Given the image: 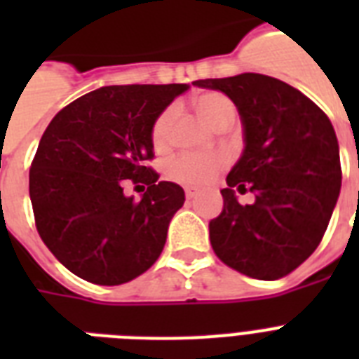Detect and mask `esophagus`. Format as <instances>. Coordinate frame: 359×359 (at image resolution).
I'll list each match as a JSON object with an SVG mask.
<instances>
[{
	"mask_svg": "<svg viewBox=\"0 0 359 359\" xmlns=\"http://www.w3.org/2000/svg\"><path fill=\"white\" fill-rule=\"evenodd\" d=\"M199 191L196 188H186V199H196Z\"/></svg>",
	"mask_w": 359,
	"mask_h": 359,
	"instance_id": "obj_1",
	"label": "esophagus"
}]
</instances>
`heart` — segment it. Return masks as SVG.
Wrapping results in <instances>:
<instances>
[{
    "label": "heart",
    "mask_w": 359,
    "mask_h": 359,
    "mask_svg": "<svg viewBox=\"0 0 359 359\" xmlns=\"http://www.w3.org/2000/svg\"><path fill=\"white\" fill-rule=\"evenodd\" d=\"M196 106L199 114L205 117V121L218 128L219 124L231 123L235 119V104L231 102L229 97L224 93H205L196 98ZM177 109L175 106H169L158 115L151 130L152 145L156 149H163L171 140V126H173ZM229 158L222 152L214 154H199V152H184L169 163V175L171 179L179 180L186 186H203L210 184L219 171L227 165Z\"/></svg>",
    "instance_id": "heart-1"
}]
</instances>
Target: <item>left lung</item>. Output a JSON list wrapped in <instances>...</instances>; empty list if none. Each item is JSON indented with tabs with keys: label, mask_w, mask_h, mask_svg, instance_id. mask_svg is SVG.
I'll use <instances>...</instances> for the list:
<instances>
[{
	"label": "left lung",
	"mask_w": 359,
	"mask_h": 359,
	"mask_svg": "<svg viewBox=\"0 0 359 359\" xmlns=\"http://www.w3.org/2000/svg\"><path fill=\"white\" fill-rule=\"evenodd\" d=\"M235 102L245 149L222 190L210 244L222 262L273 281L300 266L320 244L341 190L339 145L328 115L289 83L264 74L197 80ZM250 189L253 205L234 191Z\"/></svg>",
	"instance_id": "1"
}]
</instances>
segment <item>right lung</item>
<instances>
[{
  "instance_id": "add662e5",
  "label": "right lung",
  "mask_w": 359,
  "mask_h": 359,
  "mask_svg": "<svg viewBox=\"0 0 359 359\" xmlns=\"http://www.w3.org/2000/svg\"><path fill=\"white\" fill-rule=\"evenodd\" d=\"M188 89L100 87L65 106L41 137L29 169V197L42 242L63 266L97 285H121L160 257L184 190L158 180L151 130ZM147 186L141 202L123 182Z\"/></svg>"
}]
</instances>
